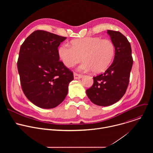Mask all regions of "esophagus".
<instances>
[{
	"label": "esophagus",
	"instance_id": "1",
	"mask_svg": "<svg viewBox=\"0 0 153 153\" xmlns=\"http://www.w3.org/2000/svg\"><path fill=\"white\" fill-rule=\"evenodd\" d=\"M82 77V75L77 74L76 73H74V79H79Z\"/></svg>",
	"mask_w": 153,
	"mask_h": 153
}]
</instances>
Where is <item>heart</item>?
Segmentation results:
<instances>
[{"instance_id":"b5f03b06","label":"heart","mask_w":153,"mask_h":153,"mask_svg":"<svg viewBox=\"0 0 153 153\" xmlns=\"http://www.w3.org/2000/svg\"><path fill=\"white\" fill-rule=\"evenodd\" d=\"M62 62L68 68H71L82 61L79 67L82 71L99 73L105 71L112 62L115 55V46L108 39L87 37L73 40L71 47L63 44L58 49Z\"/></svg>"}]
</instances>
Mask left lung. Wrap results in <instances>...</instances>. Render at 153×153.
Wrapping results in <instances>:
<instances>
[{"instance_id":"1","label":"left lung","mask_w":153,"mask_h":153,"mask_svg":"<svg viewBox=\"0 0 153 153\" xmlns=\"http://www.w3.org/2000/svg\"><path fill=\"white\" fill-rule=\"evenodd\" d=\"M107 33L115 46L114 61L105 73L93 77V85L86 91L93 103L102 106L116 103L125 94L133 63L127 38L119 31L107 30Z\"/></svg>"}]
</instances>
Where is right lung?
I'll return each instance as SVG.
<instances>
[{"instance_id": "right-lung-1", "label": "right lung", "mask_w": 153, "mask_h": 153, "mask_svg": "<svg viewBox=\"0 0 153 153\" xmlns=\"http://www.w3.org/2000/svg\"><path fill=\"white\" fill-rule=\"evenodd\" d=\"M66 39L36 30L20 47L17 65L22 89L38 107L55 108L68 94L73 73L59 60L58 54L59 46Z\"/></svg>"}]
</instances>
